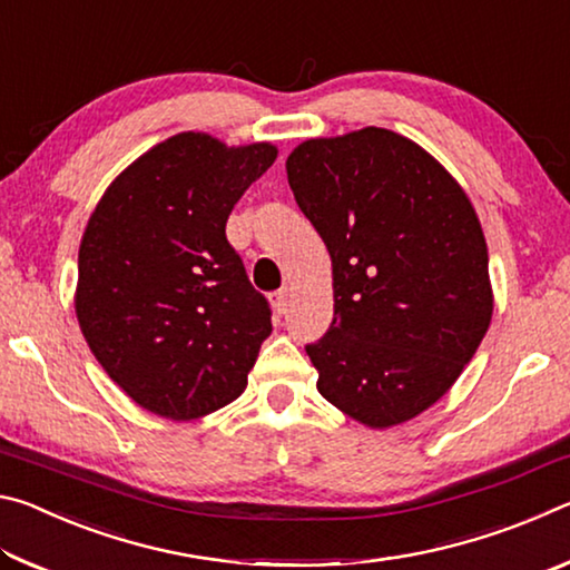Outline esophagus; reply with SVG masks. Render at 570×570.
Wrapping results in <instances>:
<instances>
[{"instance_id":"1","label":"esophagus","mask_w":570,"mask_h":570,"mask_svg":"<svg viewBox=\"0 0 570 570\" xmlns=\"http://www.w3.org/2000/svg\"><path fill=\"white\" fill-rule=\"evenodd\" d=\"M272 304L276 314H288V308H292V292L288 288H278L276 294H272Z\"/></svg>"}]
</instances>
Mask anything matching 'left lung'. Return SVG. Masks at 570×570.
I'll use <instances>...</instances> for the list:
<instances>
[{"label":"left lung","instance_id":"1","mask_svg":"<svg viewBox=\"0 0 570 570\" xmlns=\"http://www.w3.org/2000/svg\"><path fill=\"white\" fill-rule=\"evenodd\" d=\"M288 186L332 256L334 320L306 354L316 390L372 430L432 407L493 320L488 244L460 183L400 132L312 138Z\"/></svg>","mask_w":570,"mask_h":570}]
</instances>
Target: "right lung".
Masks as SVG:
<instances>
[{"instance_id":"obj_1","label":"right lung","mask_w":570,"mask_h":570,"mask_svg":"<svg viewBox=\"0 0 570 570\" xmlns=\"http://www.w3.org/2000/svg\"><path fill=\"white\" fill-rule=\"evenodd\" d=\"M276 156L272 142L178 132L132 160L95 206L75 314L95 360L142 410L198 420L246 390L272 308L226 220Z\"/></svg>"}]
</instances>
